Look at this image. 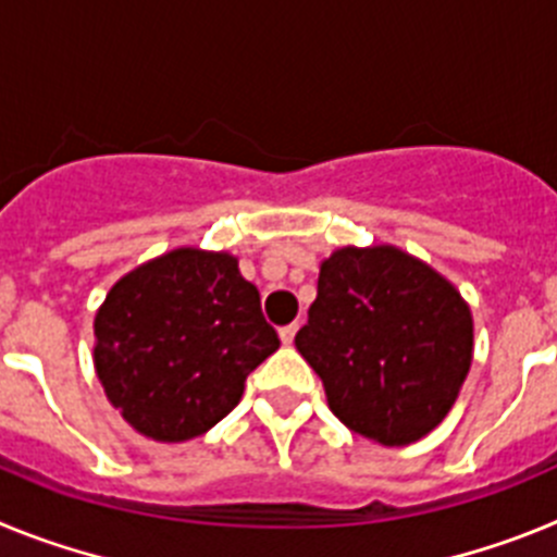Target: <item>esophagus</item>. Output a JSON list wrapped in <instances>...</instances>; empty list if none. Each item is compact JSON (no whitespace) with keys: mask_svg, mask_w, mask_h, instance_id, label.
<instances>
[{"mask_svg":"<svg viewBox=\"0 0 557 557\" xmlns=\"http://www.w3.org/2000/svg\"><path fill=\"white\" fill-rule=\"evenodd\" d=\"M295 332H298V323H289V326H284L282 332H278V337H282V343H284V346H293Z\"/></svg>","mask_w":557,"mask_h":557,"instance_id":"34e87169","label":"esophagus"}]
</instances>
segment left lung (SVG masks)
<instances>
[{"mask_svg":"<svg viewBox=\"0 0 557 557\" xmlns=\"http://www.w3.org/2000/svg\"><path fill=\"white\" fill-rule=\"evenodd\" d=\"M329 410L379 446L430 435L460 396L474 321L460 289L396 245L337 248L295 334Z\"/></svg>","mask_w":557,"mask_h":557,"instance_id":"obj_1","label":"left lung"}]
</instances>
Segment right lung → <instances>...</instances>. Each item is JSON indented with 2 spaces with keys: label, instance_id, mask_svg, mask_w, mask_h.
I'll return each instance as SVG.
<instances>
[{
  "label": "right lung",
  "instance_id": "right-lung-1",
  "mask_svg": "<svg viewBox=\"0 0 557 557\" xmlns=\"http://www.w3.org/2000/svg\"><path fill=\"white\" fill-rule=\"evenodd\" d=\"M278 348L228 250L175 248L133 268L95 314V371L139 435L184 444L223 421Z\"/></svg>",
  "mask_w": 557,
  "mask_h": 557
}]
</instances>
